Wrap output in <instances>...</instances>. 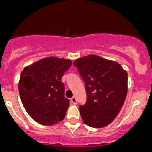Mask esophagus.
Returning <instances> with one entry per match:
<instances>
[{"instance_id": "34e87169", "label": "esophagus", "mask_w": 152, "mask_h": 152, "mask_svg": "<svg viewBox=\"0 0 152 152\" xmlns=\"http://www.w3.org/2000/svg\"><path fill=\"white\" fill-rule=\"evenodd\" d=\"M71 100H72V102L74 103V104H77V98L75 97V96H73V97L71 99Z\"/></svg>"}]
</instances>
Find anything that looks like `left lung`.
Here are the masks:
<instances>
[{"label":"left lung","mask_w":152,"mask_h":152,"mask_svg":"<svg viewBox=\"0 0 152 152\" xmlns=\"http://www.w3.org/2000/svg\"><path fill=\"white\" fill-rule=\"evenodd\" d=\"M85 83L87 101L79 107L82 120L102 128L117 116L127 95L128 75L116 61L89 55L74 61Z\"/></svg>","instance_id":"left-lung-1"}]
</instances>
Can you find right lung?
Segmentation results:
<instances>
[{
    "label": "right lung",
    "mask_w": 152,
    "mask_h": 152,
    "mask_svg": "<svg viewBox=\"0 0 152 152\" xmlns=\"http://www.w3.org/2000/svg\"><path fill=\"white\" fill-rule=\"evenodd\" d=\"M71 65V60L48 57L21 72L18 85L21 101L36 122L50 126L64 118L70 103L64 97L61 77Z\"/></svg>",
    "instance_id": "right-lung-1"
}]
</instances>
